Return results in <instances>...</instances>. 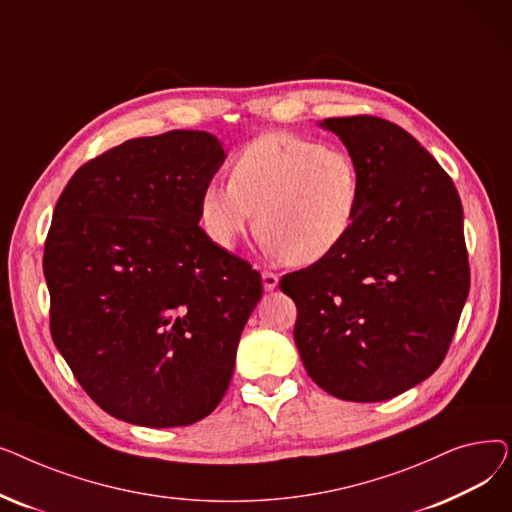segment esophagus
I'll list each match as a JSON object with an SVG mask.
<instances>
[{
  "label": "esophagus",
  "instance_id": "1",
  "mask_svg": "<svg viewBox=\"0 0 512 512\" xmlns=\"http://www.w3.org/2000/svg\"><path fill=\"white\" fill-rule=\"evenodd\" d=\"M261 280H263V288L267 292L278 288V276L274 272H261Z\"/></svg>",
  "mask_w": 512,
  "mask_h": 512
}]
</instances>
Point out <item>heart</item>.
Instances as JSON below:
<instances>
[{"instance_id":"obj_1","label":"heart","mask_w":512,"mask_h":512,"mask_svg":"<svg viewBox=\"0 0 512 512\" xmlns=\"http://www.w3.org/2000/svg\"><path fill=\"white\" fill-rule=\"evenodd\" d=\"M361 209V172L342 147L290 132L249 143L230 168V184L203 188L199 215L205 234L234 249L255 226L265 247L294 265L336 251Z\"/></svg>"}]
</instances>
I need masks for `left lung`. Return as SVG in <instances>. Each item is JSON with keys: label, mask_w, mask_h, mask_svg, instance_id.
Returning <instances> with one entry per match:
<instances>
[{"label": "left lung", "mask_w": 512, "mask_h": 512, "mask_svg": "<svg viewBox=\"0 0 512 512\" xmlns=\"http://www.w3.org/2000/svg\"><path fill=\"white\" fill-rule=\"evenodd\" d=\"M361 172V209L342 245L280 280L297 305L309 378L336 398L380 402L444 361L469 294L463 207L450 176L400 126L326 118Z\"/></svg>", "instance_id": "1"}]
</instances>
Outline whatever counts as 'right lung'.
I'll use <instances>...</instances> for the list:
<instances>
[{
	"mask_svg": "<svg viewBox=\"0 0 512 512\" xmlns=\"http://www.w3.org/2000/svg\"><path fill=\"white\" fill-rule=\"evenodd\" d=\"M218 137L170 130L87 161L45 240L51 338L116 419L191 425L224 398L263 288L253 267L199 228Z\"/></svg>",
	"mask_w": 512,
	"mask_h": 512,
	"instance_id": "obj_1",
	"label": "right lung"
}]
</instances>
